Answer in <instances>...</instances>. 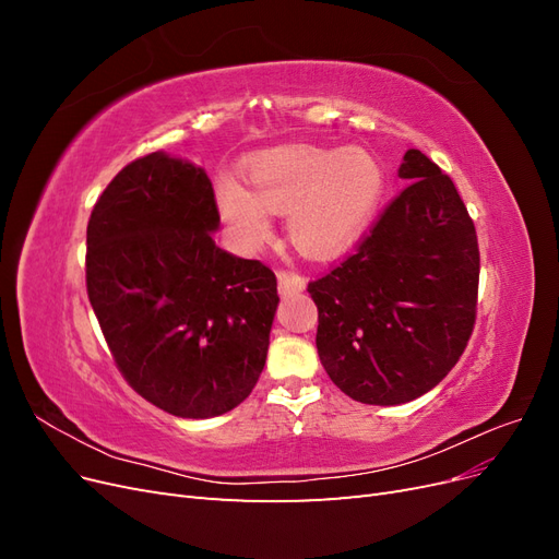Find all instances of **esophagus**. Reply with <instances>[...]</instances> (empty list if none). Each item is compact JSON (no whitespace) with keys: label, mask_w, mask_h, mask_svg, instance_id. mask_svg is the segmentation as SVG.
<instances>
[{"label":"esophagus","mask_w":559,"mask_h":559,"mask_svg":"<svg viewBox=\"0 0 559 559\" xmlns=\"http://www.w3.org/2000/svg\"><path fill=\"white\" fill-rule=\"evenodd\" d=\"M277 282H280V294L282 296H292V294L306 292V284H308L306 277H300L296 273H289V270H280Z\"/></svg>","instance_id":"34e87169"}]
</instances>
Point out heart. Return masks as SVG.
I'll list each match as a JSON object with an SVG mask.
<instances>
[{
	"label": "heart",
	"instance_id": "obj_1",
	"mask_svg": "<svg viewBox=\"0 0 559 559\" xmlns=\"http://www.w3.org/2000/svg\"><path fill=\"white\" fill-rule=\"evenodd\" d=\"M245 183L216 186V207L247 247L270 235V216L286 214L289 240L310 257L345 249L373 216L384 175L366 148L286 144L267 148L245 165Z\"/></svg>",
	"mask_w": 559,
	"mask_h": 559
}]
</instances>
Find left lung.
<instances>
[{"instance_id": "8db88e82", "label": "left lung", "mask_w": 559, "mask_h": 559, "mask_svg": "<svg viewBox=\"0 0 559 559\" xmlns=\"http://www.w3.org/2000/svg\"><path fill=\"white\" fill-rule=\"evenodd\" d=\"M399 177L408 186L359 249L308 284L321 366L368 405L427 394L460 361L476 321L480 253L460 193L417 148Z\"/></svg>"}]
</instances>
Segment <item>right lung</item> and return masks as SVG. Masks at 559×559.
<instances>
[{
    "instance_id": "1",
    "label": "right lung",
    "mask_w": 559,
    "mask_h": 559,
    "mask_svg": "<svg viewBox=\"0 0 559 559\" xmlns=\"http://www.w3.org/2000/svg\"><path fill=\"white\" fill-rule=\"evenodd\" d=\"M218 224L207 173L165 151L126 165L88 222L86 286L114 361L177 417L251 394L280 302L273 270L216 247Z\"/></svg>"
}]
</instances>
